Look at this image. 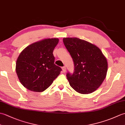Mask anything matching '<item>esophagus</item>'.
Instances as JSON below:
<instances>
[{"label":"esophagus","mask_w":125,"mask_h":125,"mask_svg":"<svg viewBox=\"0 0 125 125\" xmlns=\"http://www.w3.org/2000/svg\"><path fill=\"white\" fill-rule=\"evenodd\" d=\"M62 71H63V73H65V71H66V68H65V67H62Z\"/></svg>","instance_id":"esophagus-1"}]
</instances>
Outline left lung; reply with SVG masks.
<instances>
[{
  "mask_svg": "<svg viewBox=\"0 0 125 125\" xmlns=\"http://www.w3.org/2000/svg\"><path fill=\"white\" fill-rule=\"evenodd\" d=\"M63 43L74 63V72H68L70 85L82 94L95 91L106 76L107 62L99 48L77 38H63Z\"/></svg>",
  "mask_w": 125,
  "mask_h": 125,
  "instance_id": "8db88e82",
  "label": "left lung"
}]
</instances>
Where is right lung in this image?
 <instances>
[{
  "label": "right lung",
  "instance_id": "right-lung-1",
  "mask_svg": "<svg viewBox=\"0 0 125 125\" xmlns=\"http://www.w3.org/2000/svg\"><path fill=\"white\" fill-rule=\"evenodd\" d=\"M59 40L47 39L23 49L16 62V73L21 83L34 92L46 90L60 75L62 69L55 65L53 50Z\"/></svg>",
  "mask_w": 125,
  "mask_h": 125
}]
</instances>
